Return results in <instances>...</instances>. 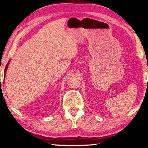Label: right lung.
Listing matches in <instances>:
<instances>
[{"label": "right lung", "instance_id": "add662e5", "mask_svg": "<svg viewBox=\"0 0 148 148\" xmlns=\"http://www.w3.org/2000/svg\"><path fill=\"white\" fill-rule=\"evenodd\" d=\"M8 63H7V64H6V66L5 70H4V73H6V70H7V68H8ZM4 75H5V74H4Z\"/></svg>", "mask_w": 148, "mask_h": 148}]
</instances>
